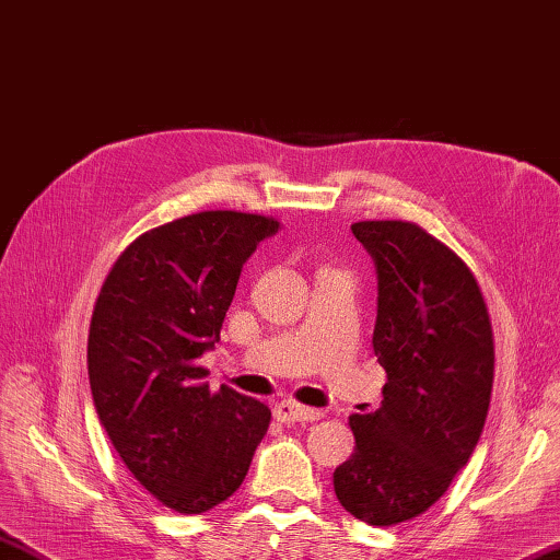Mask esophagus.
I'll return each instance as SVG.
<instances>
[{
	"label": "esophagus",
	"instance_id": "1",
	"mask_svg": "<svg viewBox=\"0 0 560 560\" xmlns=\"http://www.w3.org/2000/svg\"><path fill=\"white\" fill-rule=\"evenodd\" d=\"M272 416H276L278 423H314V420H322L324 413L316 408H306L294 401H282L272 408Z\"/></svg>",
	"mask_w": 560,
	"mask_h": 560
}]
</instances>
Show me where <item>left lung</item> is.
I'll use <instances>...</instances> for the list:
<instances>
[{
  "instance_id": "obj_1",
  "label": "left lung",
  "mask_w": 560,
  "mask_h": 560,
  "mask_svg": "<svg viewBox=\"0 0 560 560\" xmlns=\"http://www.w3.org/2000/svg\"><path fill=\"white\" fill-rule=\"evenodd\" d=\"M376 272L382 406L350 416L355 452L334 471L352 517L374 527L435 505L474 454L493 389V330L464 260L413 222L350 226Z\"/></svg>"
}]
</instances>
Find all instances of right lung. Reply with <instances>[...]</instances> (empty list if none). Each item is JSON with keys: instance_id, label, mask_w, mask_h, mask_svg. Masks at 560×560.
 I'll list each match as a JSON object with an SVG mask.
<instances>
[{"instance_id": "1", "label": "right lung", "mask_w": 560, "mask_h": 560, "mask_svg": "<svg viewBox=\"0 0 560 560\" xmlns=\"http://www.w3.org/2000/svg\"><path fill=\"white\" fill-rule=\"evenodd\" d=\"M270 217H180L122 250L89 328V384L130 474L166 508L200 515L244 483L270 425L256 398L212 394L200 358L220 340L246 260L278 234Z\"/></svg>"}]
</instances>
